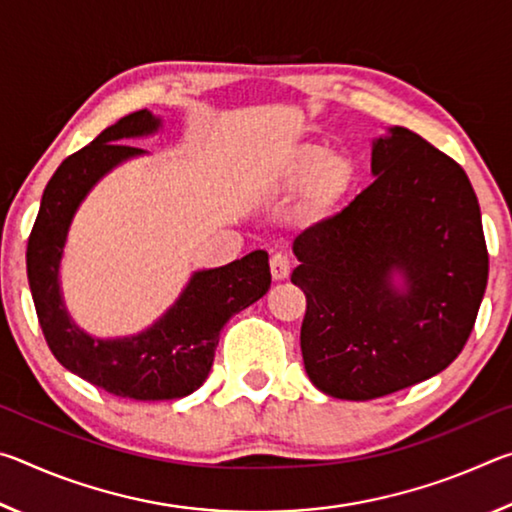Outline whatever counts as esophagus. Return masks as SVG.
Returning <instances> with one entry per match:
<instances>
[{
    "label": "esophagus",
    "instance_id": "esophagus-1",
    "mask_svg": "<svg viewBox=\"0 0 512 512\" xmlns=\"http://www.w3.org/2000/svg\"><path fill=\"white\" fill-rule=\"evenodd\" d=\"M289 273H291L289 257L284 255V253H275L271 257V275H273V280H287Z\"/></svg>",
    "mask_w": 512,
    "mask_h": 512
}]
</instances>
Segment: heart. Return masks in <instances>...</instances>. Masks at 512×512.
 Wrapping results in <instances>:
<instances>
[{"mask_svg":"<svg viewBox=\"0 0 512 512\" xmlns=\"http://www.w3.org/2000/svg\"><path fill=\"white\" fill-rule=\"evenodd\" d=\"M357 180L359 164L352 155L305 142L284 153L268 176L266 187L273 194H291L300 189L302 219L323 223L348 203Z\"/></svg>","mask_w":512,"mask_h":512,"instance_id":"b5f03b06","label":"heart"}]
</instances>
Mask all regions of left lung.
Segmentation results:
<instances>
[{
  "label": "left lung",
  "mask_w": 512,
  "mask_h": 512,
  "mask_svg": "<svg viewBox=\"0 0 512 512\" xmlns=\"http://www.w3.org/2000/svg\"><path fill=\"white\" fill-rule=\"evenodd\" d=\"M370 169L375 183L293 241L305 370L318 391L354 402L445 370L488 284L479 201L461 164L393 126L372 140Z\"/></svg>",
  "instance_id": "obj_1"
}]
</instances>
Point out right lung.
<instances>
[{
    "label": "right lung",
    "mask_w": 512,
    "mask_h": 512,
    "mask_svg": "<svg viewBox=\"0 0 512 512\" xmlns=\"http://www.w3.org/2000/svg\"><path fill=\"white\" fill-rule=\"evenodd\" d=\"M162 119L137 110L69 155L45 187L27 246V275L49 350L63 366L117 397L153 402L194 393L210 375L223 325L271 289L266 250L196 271L178 300L133 336L99 339L74 323L60 291V259L85 196L121 162L146 151L128 140L158 133Z\"/></svg>",
    "instance_id": "1"
}]
</instances>
